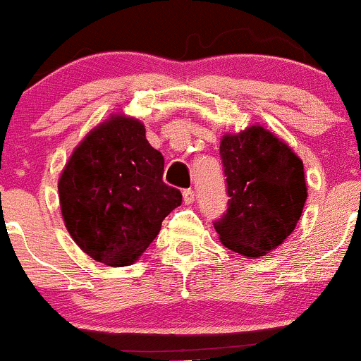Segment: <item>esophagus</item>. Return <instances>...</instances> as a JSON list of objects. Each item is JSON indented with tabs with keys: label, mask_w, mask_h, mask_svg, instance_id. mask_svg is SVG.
<instances>
[{
	"label": "esophagus",
	"mask_w": 361,
	"mask_h": 361,
	"mask_svg": "<svg viewBox=\"0 0 361 361\" xmlns=\"http://www.w3.org/2000/svg\"><path fill=\"white\" fill-rule=\"evenodd\" d=\"M183 202H185V205H190V203L195 202V192L192 188L183 190Z\"/></svg>",
	"instance_id": "34e87169"
}]
</instances>
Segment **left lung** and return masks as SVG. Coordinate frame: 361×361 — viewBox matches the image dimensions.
<instances>
[{"instance_id":"1","label":"left lung","mask_w":361,"mask_h":361,"mask_svg":"<svg viewBox=\"0 0 361 361\" xmlns=\"http://www.w3.org/2000/svg\"><path fill=\"white\" fill-rule=\"evenodd\" d=\"M228 208L215 230L227 249L259 259L296 228L307 198L301 158L274 133L254 124L220 141Z\"/></svg>"}]
</instances>
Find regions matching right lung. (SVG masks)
I'll list each match as a JSON object with an SVG mask.
<instances>
[{"label":"right lung","mask_w":361,"mask_h":361,"mask_svg":"<svg viewBox=\"0 0 361 361\" xmlns=\"http://www.w3.org/2000/svg\"><path fill=\"white\" fill-rule=\"evenodd\" d=\"M164 159L147 142L145 124L112 114L73 149L59 180L65 227L89 257L129 266L149 247L180 190L163 181Z\"/></svg>","instance_id":"obj_1"}]
</instances>
